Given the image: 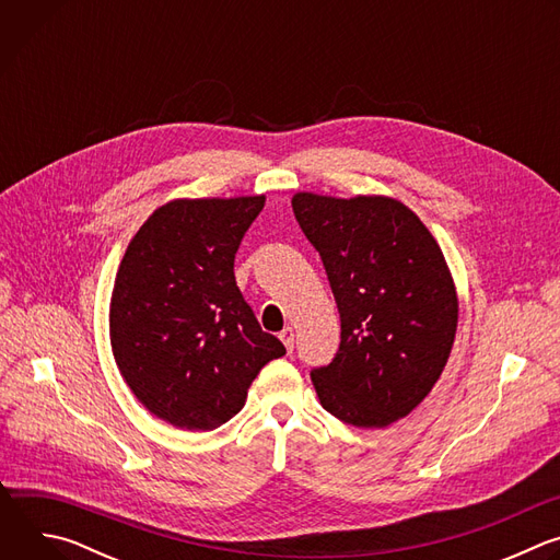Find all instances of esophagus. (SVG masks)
I'll list each match as a JSON object with an SVG mask.
<instances>
[{"instance_id": "34e87169", "label": "esophagus", "mask_w": 560, "mask_h": 560, "mask_svg": "<svg viewBox=\"0 0 560 560\" xmlns=\"http://www.w3.org/2000/svg\"><path fill=\"white\" fill-rule=\"evenodd\" d=\"M279 339L283 341L285 350L292 354V350H294V330H292V328H283V330L279 332Z\"/></svg>"}]
</instances>
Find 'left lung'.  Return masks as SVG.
<instances>
[{
	"instance_id": "left-lung-1",
	"label": "left lung",
	"mask_w": 560,
	"mask_h": 560,
	"mask_svg": "<svg viewBox=\"0 0 560 560\" xmlns=\"http://www.w3.org/2000/svg\"><path fill=\"white\" fill-rule=\"evenodd\" d=\"M294 217L324 261L339 316L335 359L310 372L322 406L354 428L408 417L452 352L458 299L423 221L389 197H292Z\"/></svg>"
}]
</instances>
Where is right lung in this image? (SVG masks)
Returning <instances> with one entry per match:
<instances>
[{
	"mask_svg": "<svg viewBox=\"0 0 560 560\" xmlns=\"http://www.w3.org/2000/svg\"><path fill=\"white\" fill-rule=\"evenodd\" d=\"M264 203V195L175 199L148 217L117 270V368L139 401L179 430L230 421L259 370L285 354L234 281V255Z\"/></svg>",
	"mask_w": 560,
	"mask_h": 560,
	"instance_id": "right-lung-1",
	"label": "right lung"
}]
</instances>
